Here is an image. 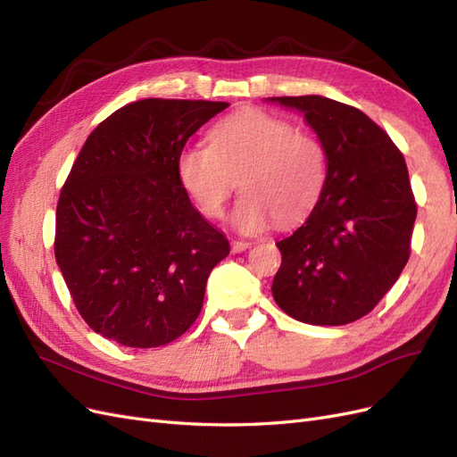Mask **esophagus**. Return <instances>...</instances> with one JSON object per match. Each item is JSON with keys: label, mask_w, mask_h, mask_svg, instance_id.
I'll list each match as a JSON object with an SVG mask.
<instances>
[{"label": "esophagus", "mask_w": 457, "mask_h": 457, "mask_svg": "<svg viewBox=\"0 0 457 457\" xmlns=\"http://www.w3.org/2000/svg\"><path fill=\"white\" fill-rule=\"evenodd\" d=\"M247 247H252V242H245V240H232L230 242L232 253H242L247 250Z\"/></svg>", "instance_id": "1"}]
</instances>
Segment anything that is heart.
<instances>
[{"label":"heart","mask_w":457,"mask_h":457,"mask_svg":"<svg viewBox=\"0 0 457 457\" xmlns=\"http://www.w3.org/2000/svg\"><path fill=\"white\" fill-rule=\"evenodd\" d=\"M210 146H187L177 177L198 212L219 219L234 188L242 198L230 215L240 232L255 234L272 220L289 227L305 219L322 195L324 143L289 120L261 108H242L212 128Z\"/></svg>","instance_id":"heart-1"}]
</instances>
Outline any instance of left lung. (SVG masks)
Masks as SVG:
<instances>
[{
    "instance_id": "8db88e82",
    "label": "left lung",
    "mask_w": 457,
    "mask_h": 457,
    "mask_svg": "<svg viewBox=\"0 0 457 457\" xmlns=\"http://www.w3.org/2000/svg\"><path fill=\"white\" fill-rule=\"evenodd\" d=\"M297 108L324 143L326 183L309 219L276 242L272 295L299 322L343 326L366 316L410 259L418 204L403 152L361 110L320 95L270 96Z\"/></svg>"
}]
</instances>
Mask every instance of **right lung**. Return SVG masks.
Returning <instances> with one entry per match:
<instances>
[{"mask_svg":"<svg viewBox=\"0 0 457 457\" xmlns=\"http://www.w3.org/2000/svg\"><path fill=\"white\" fill-rule=\"evenodd\" d=\"M228 103L143 99L96 126L57 204L54 259L89 328L135 349L168 345L198 318L230 245L177 177L188 137Z\"/></svg>","mask_w":457,"mask_h":457,"instance_id":"add662e5","label":"right lung"}]
</instances>
